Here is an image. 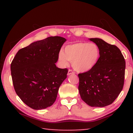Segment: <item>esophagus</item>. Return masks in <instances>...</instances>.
Instances as JSON below:
<instances>
[{"mask_svg":"<svg viewBox=\"0 0 133 133\" xmlns=\"http://www.w3.org/2000/svg\"><path fill=\"white\" fill-rule=\"evenodd\" d=\"M75 71H73V70H72L69 69V71H68V73H67V75H71V74H75Z\"/></svg>","mask_w":133,"mask_h":133,"instance_id":"obj_1","label":"esophagus"}]
</instances>
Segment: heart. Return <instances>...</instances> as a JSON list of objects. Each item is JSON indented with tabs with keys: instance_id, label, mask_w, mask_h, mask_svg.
I'll use <instances>...</instances> for the list:
<instances>
[{
	"instance_id": "heart-1",
	"label": "heart",
	"mask_w": 133,
	"mask_h": 133,
	"mask_svg": "<svg viewBox=\"0 0 133 133\" xmlns=\"http://www.w3.org/2000/svg\"><path fill=\"white\" fill-rule=\"evenodd\" d=\"M100 57V50L94 43L79 42L67 45L64 51L58 53V58L63 66L71 62L72 66L76 71L86 72L96 66Z\"/></svg>"
}]
</instances>
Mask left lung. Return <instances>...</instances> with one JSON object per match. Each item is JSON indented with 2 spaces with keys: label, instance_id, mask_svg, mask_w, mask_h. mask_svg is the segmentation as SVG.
Returning a JSON list of instances; mask_svg holds the SVG:
<instances>
[{
  "label": "left lung",
  "instance_id": "1",
  "mask_svg": "<svg viewBox=\"0 0 133 133\" xmlns=\"http://www.w3.org/2000/svg\"><path fill=\"white\" fill-rule=\"evenodd\" d=\"M100 50V57L90 70L79 73L81 98L90 106L103 107L112 104L122 90L125 62L115 45L98 38H91Z\"/></svg>",
  "mask_w": 133,
  "mask_h": 133
}]
</instances>
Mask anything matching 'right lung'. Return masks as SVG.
<instances>
[{
	"label": "right lung",
	"instance_id": "obj_1",
	"mask_svg": "<svg viewBox=\"0 0 133 133\" xmlns=\"http://www.w3.org/2000/svg\"><path fill=\"white\" fill-rule=\"evenodd\" d=\"M66 41L64 37L51 36L33 42L20 49L13 59L10 70L15 91L31 109H46L56 101L68 72L55 64Z\"/></svg>",
	"mask_w": 133,
	"mask_h": 133
}]
</instances>
